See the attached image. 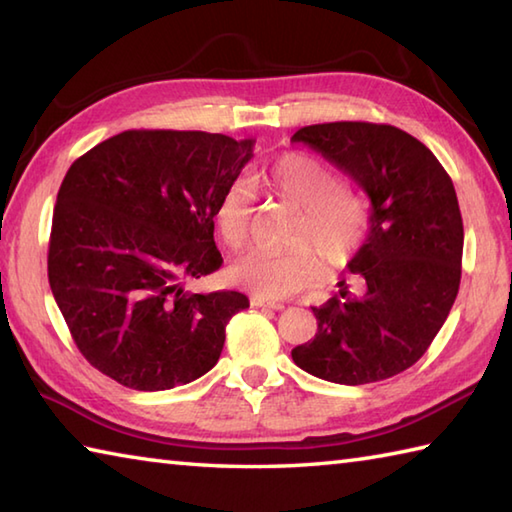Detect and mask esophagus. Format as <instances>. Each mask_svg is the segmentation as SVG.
Returning a JSON list of instances; mask_svg holds the SVG:
<instances>
[{
	"instance_id": "34e87169",
	"label": "esophagus",
	"mask_w": 512,
	"mask_h": 512,
	"mask_svg": "<svg viewBox=\"0 0 512 512\" xmlns=\"http://www.w3.org/2000/svg\"><path fill=\"white\" fill-rule=\"evenodd\" d=\"M252 305L254 307H267V309H274V311H280L285 309L283 302H276V300H267V298H260V296H252Z\"/></svg>"
}]
</instances>
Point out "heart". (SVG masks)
I'll return each instance as SVG.
<instances>
[{"label":"heart","mask_w":512,"mask_h":512,"mask_svg":"<svg viewBox=\"0 0 512 512\" xmlns=\"http://www.w3.org/2000/svg\"><path fill=\"white\" fill-rule=\"evenodd\" d=\"M265 185L280 203L300 212L289 254L252 252L229 267V278L260 298L278 300L316 285L329 267H342L360 252L369 232L362 198L342 187L331 163L309 152H285L265 170ZM218 236L229 249H241L252 236L254 190L247 179L229 183L214 207Z\"/></svg>","instance_id":"obj_1"}]
</instances>
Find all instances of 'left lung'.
<instances>
[{"mask_svg": "<svg viewBox=\"0 0 512 512\" xmlns=\"http://www.w3.org/2000/svg\"><path fill=\"white\" fill-rule=\"evenodd\" d=\"M291 141L320 152L371 201L351 280L314 307L318 333L291 358L349 387L393 378L431 347L460 289L464 225L451 176L422 141L384 123L307 125Z\"/></svg>", "mask_w": 512, "mask_h": 512, "instance_id": "left-lung-1", "label": "left lung"}]
</instances>
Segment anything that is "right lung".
<instances>
[{
	"instance_id": "add662e5",
	"label": "right lung",
	"mask_w": 512,
	"mask_h": 512,
	"mask_svg": "<svg viewBox=\"0 0 512 512\" xmlns=\"http://www.w3.org/2000/svg\"><path fill=\"white\" fill-rule=\"evenodd\" d=\"M254 139L128 130L70 165L59 187L48 280L77 349L134 391L201 378L221 358L245 294H190L223 265L214 207L254 156Z\"/></svg>"
}]
</instances>
